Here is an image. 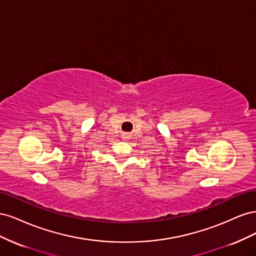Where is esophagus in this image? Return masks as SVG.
I'll return each instance as SVG.
<instances>
[{"label": "esophagus", "instance_id": "esophagus-1", "mask_svg": "<svg viewBox=\"0 0 256 256\" xmlns=\"http://www.w3.org/2000/svg\"><path fill=\"white\" fill-rule=\"evenodd\" d=\"M122 138H124V140H127V138H129V136H128V134H122Z\"/></svg>", "mask_w": 256, "mask_h": 256}]
</instances>
